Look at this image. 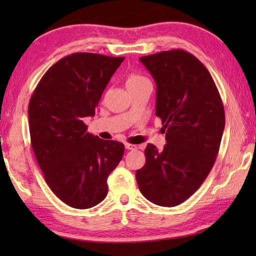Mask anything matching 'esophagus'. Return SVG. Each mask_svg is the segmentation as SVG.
I'll use <instances>...</instances> for the list:
<instances>
[{"label":"esophagus","mask_w":256,"mask_h":256,"mask_svg":"<svg viewBox=\"0 0 256 256\" xmlns=\"http://www.w3.org/2000/svg\"><path fill=\"white\" fill-rule=\"evenodd\" d=\"M125 149H126V150H136V149H138V146L136 144H125Z\"/></svg>","instance_id":"1"}]
</instances>
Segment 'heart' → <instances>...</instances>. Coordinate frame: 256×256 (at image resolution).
Returning a JSON list of instances; mask_svg holds the SVG:
<instances>
[{
	"instance_id": "1",
	"label": "heart",
	"mask_w": 256,
	"mask_h": 256,
	"mask_svg": "<svg viewBox=\"0 0 256 256\" xmlns=\"http://www.w3.org/2000/svg\"><path fill=\"white\" fill-rule=\"evenodd\" d=\"M146 81H149L148 78H146L144 76L140 74V73H132V74H130L128 78L126 84H128V88H131V86H138Z\"/></svg>"
}]
</instances>
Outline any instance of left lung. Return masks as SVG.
I'll list each match as a JSON object with an SVG mask.
<instances>
[{
  "label": "left lung",
  "instance_id": "8db88e82",
  "mask_svg": "<svg viewBox=\"0 0 256 256\" xmlns=\"http://www.w3.org/2000/svg\"><path fill=\"white\" fill-rule=\"evenodd\" d=\"M140 62L157 86L156 115L167 144L162 150L146 146L138 186L154 204L175 206L196 192L214 166L224 128L222 102L209 71L188 52H160Z\"/></svg>",
  "mask_w": 256,
  "mask_h": 256
}]
</instances>
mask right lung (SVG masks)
Segmentation results:
<instances>
[{"instance_id":"obj_1","label":"right lung","mask_w":256,"mask_h":256,"mask_svg":"<svg viewBox=\"0 0 256 256\" xmlns=\"http://www.w3.org/2000/svg\"><path fill=\"white\" fill-rule=\"evenodd\" d=\"M124 58L74 53L48 68L29 102L32 146L47 185L76 209L100 203L124 144L86 132L102 94Z\"/></svg>"}]
</instances>
